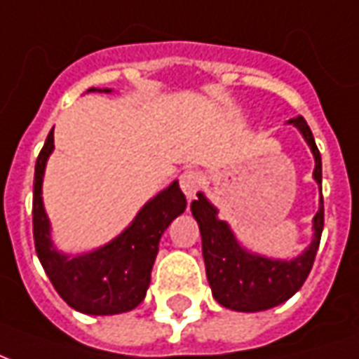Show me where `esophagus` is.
I'll return each instance as SVG.
<instances>
[{"label":"esophagus","instance_id":"obj_1","mask_svg":"<svg viewBox=\"0 0 359 359\" xmlns=\"http://www.w3.org/2000/svg\"><path fill=\"white\" fill-rule=\"evenodd\" d=\"M180 188H182V192L187 196L188 200H192L196 196V192L200 190L202 187V175L198 171H184L180 175Z\"/></svg>","mask_w":359,"mask_h":359}]
</instances>
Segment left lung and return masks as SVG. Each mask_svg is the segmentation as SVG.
Segmentation results:
<instances>
[{"label":"left lung","mask_w":359,"mask_h":359,"mask_svg":"<svg viewBox=\"0 0 359 359\" xmlns=\"http://www.w3.org/2000/svg\"><path fill=\"white\" fill-rule=\"evenodd\" d=\"M294 125L311 149L316 159L313 180L321 190V156L304 117L288 121ZM192 215L198 221L202 234V254L205 262V275L213 298L223 308L233 311H264L292 298L308 278L316 259L321 233H323V196L319 198V210L313 217V236L309 246L292 259H275L244 248L234 236L226 221L217 217V208L198 192V200L190 203Z\"/></svg>","instance_id":"1"}]
</instances>
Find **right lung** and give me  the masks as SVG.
<instances>
[{
  "instance_id": "1",
  "label": "right lung",
  "mask_w": 359,
  "mask_h": 359,
  "mask_svg": "<svg viewBox=\"0 0 359 359\" xmlns=\"http://www.w3.org/2000/svg\"><path fill=\"white\" fill-rule=\"evenodd\" d=\"M105 92L109 88H90ZM53 128L36 159L32 226L38 259L57 294L76 311L88 316H117L130 311L148 292L151 267L159 252V241L187 210V198L179 180L163 188L142 205L133 223L113 241L84 254H63L51 241V223L43 208L42 184L46 163L53 151Z\"/></svg>"
}]
</instances>
